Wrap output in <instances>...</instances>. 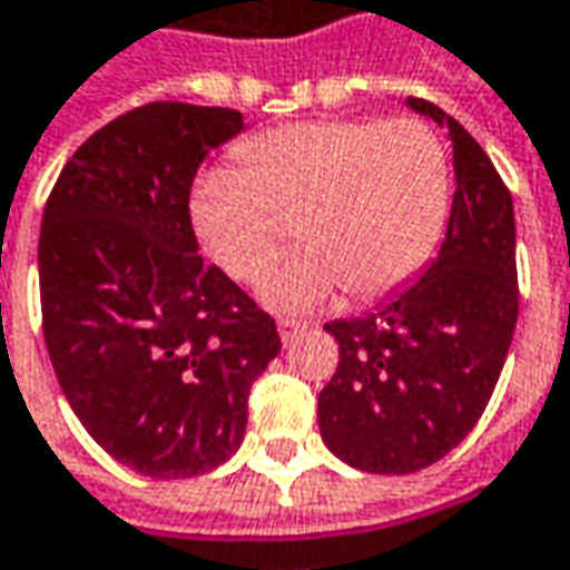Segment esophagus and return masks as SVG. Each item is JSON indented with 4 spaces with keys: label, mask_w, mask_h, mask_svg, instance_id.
Instances as JSON below:
<instances>
[{
    "label": "esophagus",
    "mask_w": 570,
    "mask_h": 570,
    "mask_svg": "<svg viewBox=\"0 0 570 570\" xmlns=\"http://www.w3.org/2000/svg\"><path fill=\"white\" fill-rule=\"evenodd\" d=\"M304 330H307V326H304L301 320H294V316H278V335H282V342H285V345H292L294 338H297Z\"/></svg>",
    "instance_id": "34e87169"
}]
</instances>
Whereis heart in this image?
Wrapping results in <instances>:
<instances>
[{
    "label": "heart",
    "mask_w": 570,
    "mask_h": 570,
    "mask_svg": "<svg viewBox=\"0 0 570 570\" xmlns=\"http://www.w3.org/2000/svg\"><path fill=\"white\" fill-rule=\"evenodd\" d=\"M240 166H213L190 190V225L206 254L238 282L288 247L259 297L301 311L345 288L351 301L399 292L433 257L452 206V159L420 118H330L257 134Z\"/></svg>",
    "instance_id": "1"
}]
</instances>
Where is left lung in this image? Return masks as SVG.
Returning a JSON list of instances; mask_svg holds the SVG:
<instances>
[{"instance_id": "1", "label": "left lung", "mask_w": 570, "mask_h": 570, "mask_svg": "<svg viewBox=\"0 0 570 570\" xmlns=\"http://www.w3.org/2000/svg\"><path fill=\"white\" fill-rule=\"evenodd\" d=\"M407 106L449 128L454 200L439 257L380 311L335 320L338 366L320 392V433L366 473L436 464L476 426L518 323L514 206L483 147L426 99Z\"/></svg>"}]
</instances>
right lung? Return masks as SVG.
<instances>
[{
  "instance_id": "obj_1",
  "label": "right lung",
  "mask_w": 570,
  "mask_h": 570,
  "mask_svg": "<svg viewBox=\"0 0 570 570\" xmlns=\"http://www.w3.org/2000/svg\"><path fill=\"white\" fill-rule=\"evenodd\" d=\"M235 109L147 102L65 163L40 228L49 361L83 430L118 464L185 480L240 449L276 320L197 254L190 185L240 134Z\"/></svg>"
}]
</instances>
